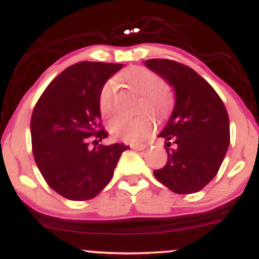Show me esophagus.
Returning a JSON list of instances; mask_svg holds the SVG:
<instances>
[{
  "mask_svg": "<svg viewBox=\"0 0 259 259\" xmlns=\"http://www.w3.org/2000/svg\"><path fill=\"white\" fill-rule=\"evenodd\" d=\"M130 148H133V149H135V150H144L145 148H147V145L145 144H130Z\"/></svg>",
  "mask_w": 259,
  "mask_h": 259,
  "instance_id": "1",
  "label": "esophagus"
}]
</instances>
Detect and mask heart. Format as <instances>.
I'll return each instance as SVG.
<instances>
[{
    "instance_id": "heart-1",
    "label": "heart",
    "mask_w": 259,
    "mask_h": 259,
    "mask_svg": "<svg viewBox=\"0 0 259 259\" xmlns=\"http://www.w3.org/2000/svg\"><path fill=\"white\" fill-rule=\"evenodd\" d=\"M122 79L139 96L138 109L152 112L154 116L162 117L169 110L172 96L162 79L150 69L133 66L122 72ZM99 109L104 117L112 116L115 111V81L107 79L99 92ZM154 120L148 112H142L135 117H117L112 120L109 129L115 138L125 142H143L153 132Z\"/></svg>"
}]
</instances>
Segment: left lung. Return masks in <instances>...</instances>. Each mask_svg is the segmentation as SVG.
Wrapping results in <instances>:
<instances>
[{"mask_svg": "<svg viewBox=\"0 0 259 259\" xmlns=\"http://www.w3.org/2000/svg\"><path fill=\"white\" fill-rule=\"evenodd\" d=\"M145 66L176 92L175 109L159 134L167 140L168 159L164 167L154 170L155 178L176 193L197 192L217 176L229 147L224 102L209 82L182 63L148 59Z\"/></svg>", "mask_w": 259, "mask_h": 259, "instance_id": "8db88e82", "label": "left lung"}]
</instances>
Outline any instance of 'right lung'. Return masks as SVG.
<instances>
[{"mask_svg":"<svg viewBox=\"0 0 259 259\" xmlns=\"http://www.w3.org/2000/svg\"><path fill=\"white\" fill-rule=\"evenodd\" d=\"M121 68L114 63H76L50 82L35 105L30 121L35 163L48 185L66 199L96 196L129 148L121 143L90 148L91 138L109 137L97 99L102 84Z\"/></svg>","mask_w":259,"mask_h":259,"instance_id":"1","label":"right lung"}]
</instances>
